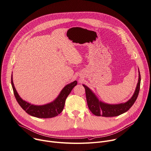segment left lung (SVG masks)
Here are the masks:
<instances>
[{"instance_id": "left-lung-1", "label": "left lung", "mask_w": 151, "mask_h": 151, "mask_svg": "<svg viewBox=\"0 0 151 151\" xmlns=\"http://www.w3.org/2000/svg\"><path fill=\"white\" fill-rule=\"evenodd\" d=\"M140 81L141 77L139 70V80L134 93L128 101L118 104H110L100 101L91 89L87 86L83 85L85 89L87 103L89 110L95 116L103 117L118 116L125 113L136 101L140 91Z\"/></svg>"}]
</instances>
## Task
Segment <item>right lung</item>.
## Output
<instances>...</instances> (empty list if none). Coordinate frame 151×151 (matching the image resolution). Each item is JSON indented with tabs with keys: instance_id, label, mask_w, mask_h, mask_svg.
I'll return each instance as SVG.
<instances>
[{
	"instance_id": "add662e5",
	"label": "right lung",
	"mask_w": 151,
	"mask_h": 151,
	"mask_svg": "<svg viewBox=\"0 0 151 151\" xmlns=\"http://www.w3.org/2000/svg\"><path fill=\"white\" fill-rule=\"evenodd\" d=\"M77 84V81L75 80L66 85L54 101L46 104L38 106L32 104L24 101L20 96L14 85L12 74L11 76V85L15 97L18 103L27 113L38 118H51L60 114L64 108L67 96L69 95L73 88Z\"/></svg>"
}]
</instances>
